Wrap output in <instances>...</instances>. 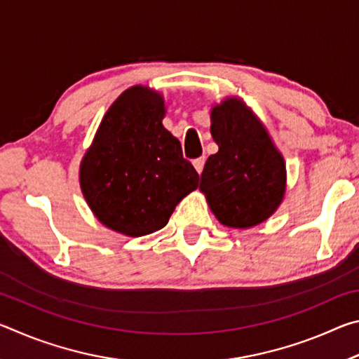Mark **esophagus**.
<instances>
[{
  "label": "esophagus",
  "instance_id": "34e87169",
  "mask_svg": "<svg viewBox=\"0 0 359 359\" xmlns=\"http://www.w3.org/2000/svg\"><path fill=\"white\" fill-rule=\"evenodd\" d=\"M204 165H205V156H199V158H196V160L193 161V166H194V169H196L199 174L203 172Z\"/></svg>",
  "mask_w": 359,
  "mask_h": 359
}]
</instances>
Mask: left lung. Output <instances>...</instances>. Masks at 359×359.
I'll list each match as a JSON object with an SVG mask.
<instances>
[{
    "label": "left lung",
    "mask_w": 359,
    "mask_h": 359,
    "mask_svg": "<svg viewBox=\"0 0 359 359\" xmlns=\"http://www.w3.org/2000/svg\"><path fill=\"white\" fill-rule=\"evenodd\" d=\"M218 151L205 161L199 188L215 217L229 228H248L274 214L285 193V163L253 114L226 100L210 114Z\"/></svg>",
    "instance_id": "left-lung-1"
}]
</instances>
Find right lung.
Wrapping results in <instances>:
<instances>
[{
    "label": "right lung",
    "instance_id": "obj_1",
    "mask_svg": "<svg viewBox=\"0 0 359 359\" xmlns=\"http://www.w3.org/2000/svg\"><path fill=\"white\" fill-rule=\"evenodd\" d=\"M165 102L133 87L114 102L83 156L81 187L101 223L145 236L166 226L175 205L198 187L199 174L161 120Z\"/></svg>",
    "mask_w": 359,
    "mask_h": 359
}]
</instances>
